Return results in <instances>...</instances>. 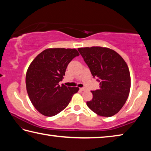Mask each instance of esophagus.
I'll return each mask as SVG.
<instances>
[{
    "mask_svg": "<svg viewBox=\"0 0 151 151\" xmlns=\"http://www.w3.org/2000/svg\"><path fill=\"white\" fill-rule=\"evenodd\" d=\"M80 91H85V90H86V88H80Z\"/></svg>",
    "mask_w": 151,
    "mask_h": 151,
    "instance_id": "obj_1",
    "label": "esophagus"
}]
</instances>
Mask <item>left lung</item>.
<instances>
[{
	"label": "left lung",
	"instance_id": "obj_1",
	"mask_svg": "<svg viewBox=\"0 0 151 151\" xmlns=\"http://www.w3.org/2000/svg\"><path fill=\"white\" fill-rule=\"evenodd\" d=\"M78 51L99 82V89L92 91L87 105L97 115L111 117L121 110L128 98L131 76L125 60L114 50L99 46L80 47Z\"/></svg>",
	"mask_w": 151,
	"mask_h": 151
}]
</instances>
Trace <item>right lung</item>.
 Wrapping results in <instances>:
<instances>
[{
  "label": "right lung",
  "instance_id": "1",
  "mask_svg": "<svg viewBox=\"0 0 151 151\" xmlns=\"http://www.w3.org/2000/svg\"><path fill=\"white\" fill-rule=\"evenodd\" d=\"M80 55L76 49L49 48L34 58L26 76V90L34 107L43 115L52 117L68 106L79 88L59 82L71 60Z\"/></svg>",
  "mask_w": 151,
  "mask_h": 151
}]
</instances>
